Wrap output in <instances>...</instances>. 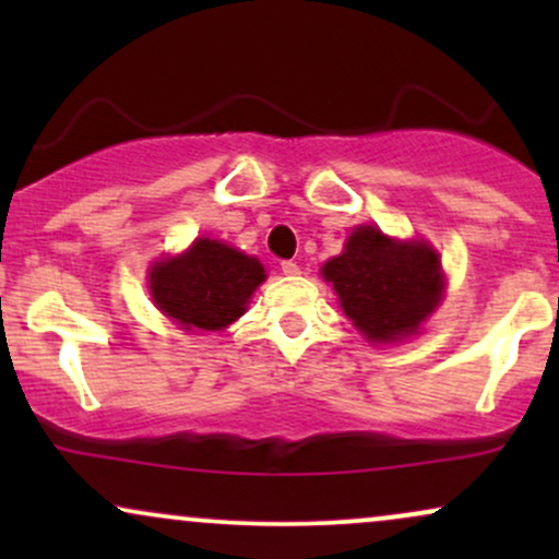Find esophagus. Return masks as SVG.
<instances>
[{
  "label": "esophagus",
  "mask_w": 559,
  "mask_h": 559,
  "mask_svg": "<svg viewBox=\"0 0 559 559\" xmlns=\"http://www.w3.org/2000/svg\"><path fill=\"white\" fill-rule=\"evenodd\" d=\"M281 271H284L286 275H299V265L294 260H284L281 262Z\"/></svg>",
  "instance_id": "1"
}]
</instances>
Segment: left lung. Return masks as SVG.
Here are the masks:
<instances>
[{
    "label": "left lung",
    "mask_w": 559,
    "mask_h": 559,
    "mask_svg": "<svg viewBox=\"0 0 559 559\" xmlns=\"http://www.w3.org/2000/svg\"><path fill=\"white\" fill-rule=\"evenodd\" d=\"M323 278L370 342H394L418 331L444 288L439 254L428 243L394 241L373 226L346 239L344 252L323 265Z\"/></svg>",
    "instance_id": "8db88e82"
}]
</instances>
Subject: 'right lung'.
Segmentation results:
<instances>
[{"label":"right lung","mask_w":559,"mask_h":559,"mask_svg":"<svg viewBox=\"0 0 559 559\" xmlns=\"http://www.w3.org/2000/svg\"><path fill=\"white\" fill-rule=\"evenodd\" d=\"M262 281L265 267L254 258L221 241L199 239L181 258L152 267L150 292L159 310L183 329L221 331L247 310Z\"/></svg>","instance_id":"obj_1"}]
</instances>
